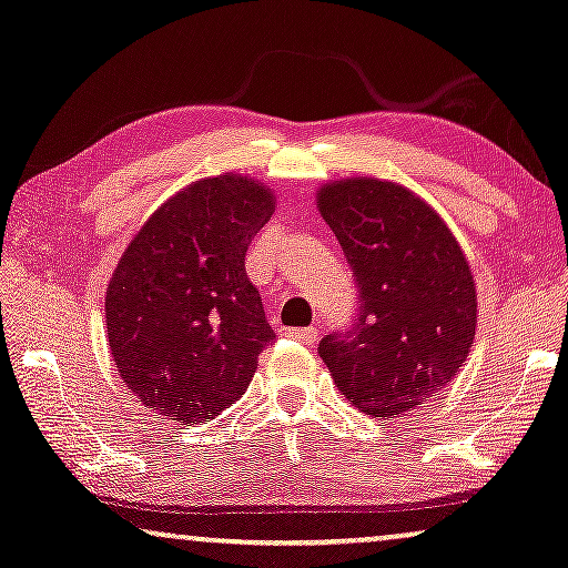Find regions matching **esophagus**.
<instances>
[{"label": "esophagus", "mask_w": 568, "mask_h": 568, "mask_svg": "<svg viewBox=\"0 0 568 568\" xmlns=\"http://www.w3.org/2000/svg\"><path fill=\"white\" fill-rule=\"evenodd\" d=\"M285 335L291 339H298V343H306V345H314L316 339H320V332L314 327H293V329H285Z\"/></svg>", "instance_id": "obj_1"}]
</instances>
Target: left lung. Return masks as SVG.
<instances>
[{"mask_svg": "<svg viewBox=\"0 0 568 568\" xmlns=\"http://www.w3.org/2000/svg\"><path fill=\"white\" fill-rule=\"evenodd\" d=\"M316 207L358 285L355 327L324 337L320 355L358 410L399 418L457 379L470 355L473 270L436 210L395 181H327Z\"/></svg>", "mask_w": 568, "mask_h": 568, "instance_id": "left-lung-1", "label": "left lung"}]
</instances>
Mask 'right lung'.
Masks as SVG:
<instances>
[{"mask_svg": "<svg viewBox=\"0 0 568 568\" xmlns=\"http://www.w3.org/2000/svg\"><path fill=\"white\" fill-rule=\"evenodd\" d=\"M272 213L262 181L207 176L165 200L121 254L105 337L121 379L158 415L194 426L246 392L275 332L244 256Z\"/></svg>", "mask_w": 568, "mask_h": 568, "instance_id": "right-lung-1", "label": "right lung"}]
</instances>
